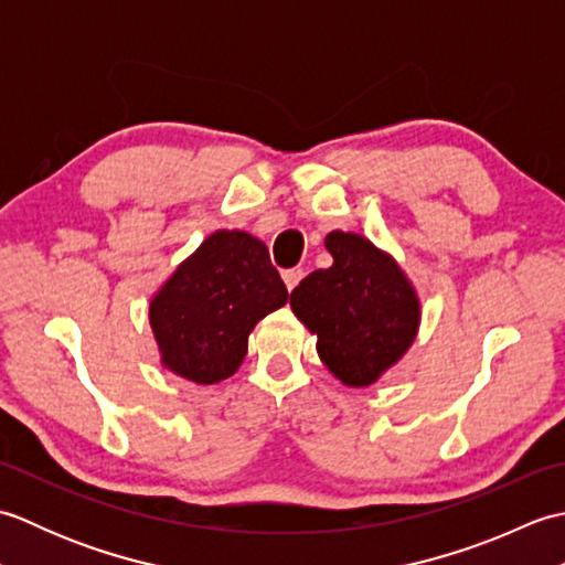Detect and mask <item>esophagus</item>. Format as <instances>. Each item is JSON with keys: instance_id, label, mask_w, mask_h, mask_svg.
Segmentation results:
<instances>
[{"instance_id": "esophagus-1", "label": "esophagus", "mask_w": 565, "mask_h": 565, "mask_svg": "<svg viewBox=\"0 0 565 565\" xmlns=\"http://www.w3.org/2000/svg\"><path fill=\"white\" fill-rule=\"evenodd\" d=\"M284 284H286V289H289V291H294L296 289V286L298 284H301V279H303V269H286L284 274Z\"/></svg>"}]
</instances>
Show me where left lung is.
Masks as SVG:
<instances>
[{
  "mask_svg": "<svg viewBox=\"0 0 565 565\" xmlns=\"http://www.w3.org/2000/svg\"><path fill=\"white\" fill-rule=\"evenodd\" d=\"M330 269L291 291V310L316 334L320 362L344 386L369 388L411 350L423 303L391 252L359 233L326 235Z\"/></svg>",
  "mask_w": 565,
  "mask_h": 565,
  "instance_id": "8db88e82",
  "label": "left lung"
}]
</instances>
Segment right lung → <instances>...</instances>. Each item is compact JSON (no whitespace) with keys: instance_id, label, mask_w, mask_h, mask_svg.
<instances>
[{"instance_id":"add662e5","label":"right lung","mask_w":565,"mask_h":565,"mask_svg":"<svg viewBox=\"0 0 565 565\" xmlns=\"http://www.w3.org/2000/svg\"><path fill=\"white\" fill-rule=\"evenodd\" d=\"M286 301L267 245L245 231H215L150 298L160 364L199 386L231 379L245 362L249 332Z\"/></svg>"}]
</instances>
